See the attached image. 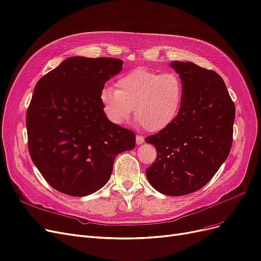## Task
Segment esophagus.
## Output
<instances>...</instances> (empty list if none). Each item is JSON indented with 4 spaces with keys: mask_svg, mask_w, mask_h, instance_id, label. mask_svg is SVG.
I'll use <instances>...</instances> for the list:
<instances>
[{
    "mask_svg": "<svg viewBox=\"0 0 261 261\" xmlns=\"http://www.w3.org/2000/svg\"><path fill=\"white\" fill-rule=\"evenodd\" d=\"M143 142H144V138H143L141 134H138V136H137V144L140 145V144H142Z\"/></svg>",
    "mask_w": 261,
    "mask_h": 261,
    "instance_id": "obj_1",
    "label": "esophagus"
}]
</instances>
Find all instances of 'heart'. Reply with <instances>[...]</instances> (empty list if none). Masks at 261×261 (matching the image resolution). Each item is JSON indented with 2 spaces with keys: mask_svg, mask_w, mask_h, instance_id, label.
<instances>
[{
  "mask_svg": "<svg viewBox=\"0 0 261 261\" xmlns=\"http://www.w3.org/2000/svg\"><path fill=\"white\" fill-rule=\"evenodd\" d=\"M100 102L107 118L115 124H123L133 112L140 123L152 132L172 124L181 113L184 86L178 73L161 72L144 67L122 74L116 89L104 87Z\"/></svg>",
  "mask_w": 261,
  "mask_h": 261,
  "instance_id": "obj_1",
  "label": "heart"
}]
</instances>
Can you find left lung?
<instances>
[{"label":"left lung","instance_id":"obj_1","mask_svg":"<svg viewBox=\"0 0 261 261\" xmlns=\"http://www.w3.org/2000/svg\"><path fill=\"white\" fill-rule=\"evenodd\" d=\"M171 67L183 82V106L172 124L145 139L157 150L146 176L158 192L182 196L206 186L228 157L235 106L216 71L183 62Z\"/></svg>","mask_w":261,"mask_h":261}]
</instances>
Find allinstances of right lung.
<instances>
[{
    "instance_id": "obj_1",
    "label": "right lung",
    "mask_w": 261,
    "mask_h": 261,
    "mask_svg": "<svg viewBox=\"0 0 261 261\" xmlns=\"http://www.w3.org/2000/svg\"><path fill=\"white\" fill-rule=\"evenodd\" d=\"M122 63L69 57L37 82L26 116L28 148L56 191L77 197L96 192L109 180L116 156L136 146V134L107 119L99 97Z\"/></svg>"
}]
</instances>
